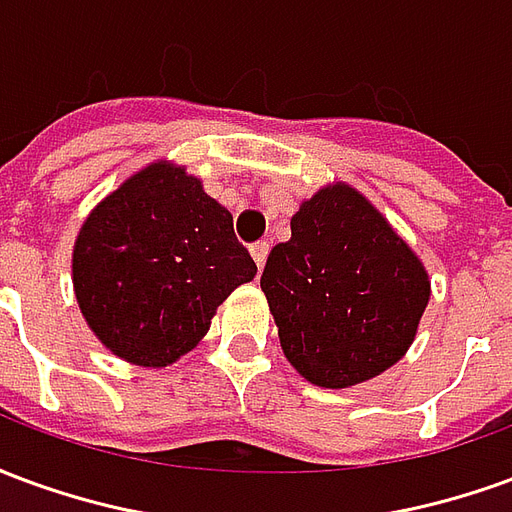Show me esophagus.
Returning <instances> with one entry per match:
<instances>
[{"instance_id":"1","label":"esophagus","mask_w":512,"mask_h":512,"mask_svg":"<svg viewBox=\"0 0 512 512\" xmlns=\"http://www.w3.org/2000/svg\"><path fill=\"white\" fill-rule=\"evenodd\" d=\"M249 252L255 257L257 268H263L268 260V252H271V244H268V241H255V244L249 246Z\"/></svg>"}]
</instances>
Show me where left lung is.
<instances>
[{"mask_svg":"<svg viewBox=\"0 0 512 512\" xmlns=\"http://www.w3.org/2000/svg\"><path fill=\"white\" fill-rule=\"evenodd\" d=\"M288 362L326 389L362 384L406 354L428 307L417 255L348 186L321 189L290 219L260 277Z\"/></svg>","mask_w":512,"mask_h":512,"instance_id":"1","label":"left lung"}]
</instances>
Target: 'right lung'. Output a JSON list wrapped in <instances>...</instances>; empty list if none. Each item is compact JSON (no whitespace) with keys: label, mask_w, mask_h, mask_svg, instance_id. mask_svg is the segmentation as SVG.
<instances>
[{"label":"right lung","mask_w":512,"mask_h":512,"mask_svg":"<svg viewBox=\"0 0 512 512\" xmlns=\"http://www.w3.org/2000/svg\"><path fill=\"white\" fill-rule=\"evenodd\" d=\"M255 274L230 211L169 164L112 191L73 249V288L90 329L112 354L142 367L191 351L216 307Z\"/></svg>","instance_id":"right-lung-1"}]
</instances>
